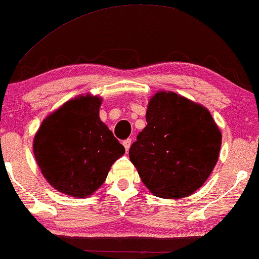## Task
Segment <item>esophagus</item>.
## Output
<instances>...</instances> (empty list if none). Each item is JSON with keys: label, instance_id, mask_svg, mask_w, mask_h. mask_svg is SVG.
<instances>
[{"label": "esophagus", "instance_id": "esophagus-1", "mask_svg": "<svg viewBox=\"0 0 259 259\" xmlns=\"http://www.w3.org/2000/svg\"><path fill=\"white\" fill-rule=\"evenodd\" d=\"M131 144H132V139H126V140H123V141H122V145H123V146H125L126 151H128V150H130Z\"/></svg>", "mask_w": 259, "mask_h": 259}]
</instances>
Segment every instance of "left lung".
<instances>
[{
	"instance_id": "8db88e82",
	"label": "left lung",
	"mask_w": 259,
	"mask_h": 259,
	"mask_svg": "<svg viewBox=\"0 0 259 259\" xmlns=\"http://www.w3.org/2000/svg\"><path fill=\"white\" fill-rule=\"evenodd\" d=\"M146 121L130 148L143 183L166 199L192 194L206 182L221 151L222 134L210 112L172 92H158Z\"/></svg>"
}]
</instances>
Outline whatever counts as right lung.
<instances>
[{"instance_id":"right-lung-1","label":"right lung","mask_w":259,"mask_h":259,"mask_svg":"<svg viewBox=\"0 0 259 259\" xmlns=\"http://www.w3.org/2000/svg\"><path fill=\"white\" fill-rule=\"evenodd\" d=\"M101 99L80 97L44 120L34 154L47 182L60 192L91 196L107 178L125 147L99 118Z\"/></svg>"}]
</instances>
